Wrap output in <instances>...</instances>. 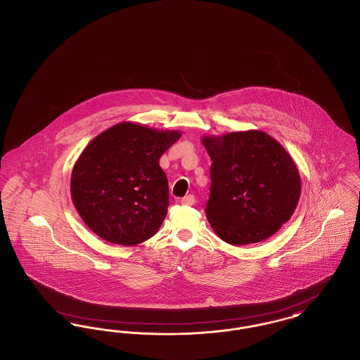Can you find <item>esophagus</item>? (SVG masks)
I'll use <instances>...</instances> for the list:
<instances>
[{
	"mask_svg": "<svg viewBox=\"0 0 360 360\" xmlns=\"http://www.w3.org/2000/svg\"><path fill=\"white\" fill-rule=\"evenodd\" d=\"M194 202H195V198H194V195H186V197H184L182 200H181V204L182 205H194Z\"/></svg>",
	"mask_w": 360,
	"mask_h": 360,
	"instance_id": "esophagus-1",
	"label": "esophagus"
}]
</instances>
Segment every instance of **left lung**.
Returning a JSON list of instances; mask_svg holds the SVG:
<instances>
[{"mask_svg": "<svg viewBox=\"0 0 360 360\" xmlns=\"http://www.w3.org/2000/svg\"><path fill=\"white\" fill-rule=\"evenodd\" d=\"M212 160L207 219L224 242L242 246L275 235L291 219L300 197L294 159L262 130L202 136Z\"/></svg>", "mask_w": 360, "mask_h": 360, "instance_id": "1", "label": "left lung"}]
</instances>
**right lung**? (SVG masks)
I'll return each mask as SVG.
<instances>
[{
    "label": "right lung",
    "instance_id": "add662e5",
    "mask_svg": "<svg viewBox=\"0 0 360 360\" xmlns=\"http://www.w3.org/2000/svg\"><path fill=\"white\" fill-rule=\"evenodd\" d=\"M179 130L121 122L83 149L70 175L73 205L91 231L133 246L159 231L169 207V181L159 160Z\"/></svg>",
    "mask_w": 360,
    "mask_h": 360
}]
</instances>
